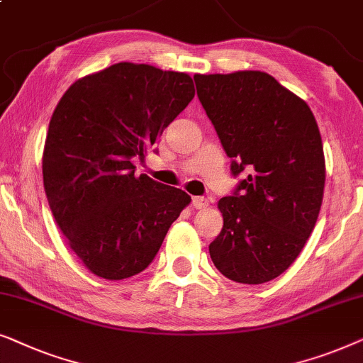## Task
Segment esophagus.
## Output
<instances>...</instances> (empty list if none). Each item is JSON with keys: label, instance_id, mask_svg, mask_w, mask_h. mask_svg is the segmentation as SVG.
<instances>
[{"label": "esophagus", "instance_id": "1", "mask_svg": "<svg viewBox=\"0 0 363 363\" xmlns=\"http://www.w3.org/2000/svg\"><path fill=\"white\" fill-rule=\"evenodd\" d=\"M191 205L193 208H196V210H203V208L208 206V200L205 196H193Z\"/></svg>", "mask_w": 363, "mask_h": 363}]
</instances>
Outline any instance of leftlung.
I'll list each match as a JSON object with an SVG mask.
<instances>
[{
	"instance_id": "obj_1",
	"label": "left lung",
	"mask_w": 363,
	"mask_h": 363,
	"mask_svg": "<svg viewBox=\"0 0 363 363\" xmlns=\"http://www.w3.org/2000/svg\"><path fill=\"white\" fill-rule=\"evenodd\" d=\"M193 79L233 175L247 173L218 201L223 230L210 245L211 261L241 284L272 281L301 255L320 211L325 160L315 117L267 72Z\"/></svg>"
}]
</instances>
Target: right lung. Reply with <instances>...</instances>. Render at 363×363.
<instances>
[{"label":"right lung","instance_id":"add662e5","mask_svg":"<svg viewBox=\"0 0 363 363\" xmlns=\"http://www.w3.org/2000/svg\"><path fill=\"white\" fill-rule=\"evenodd\" d=\"M193 97L185 72L118 62L74 82L54 108L44 191L69 247L92 274L121 281L142 272L190 205L180 188L135 177L132 160L145 157Z\"/></svg>","mask_w":363,"mask_h":363}]
</instances>
